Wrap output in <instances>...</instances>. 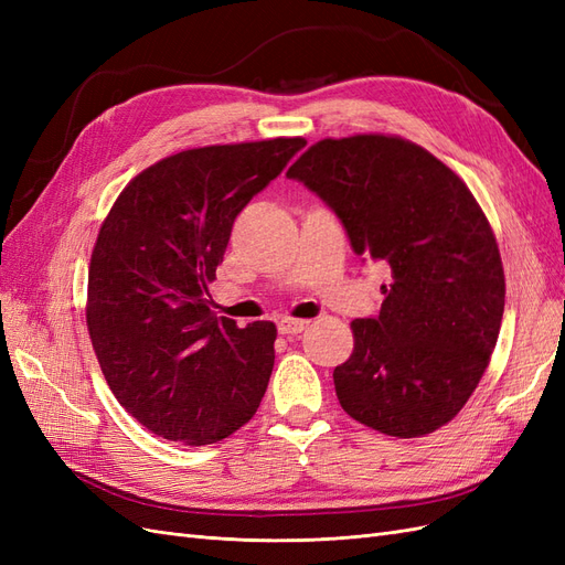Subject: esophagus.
<instances>
[{"mask_svg": "<svg viewBox=\"0 0 565 565\" xmlns=\"http://www.w3.org/2000/svg\"><path fill=\"white\" fill-rule=\"evenodd\" d=\"M306 328H309V320H295V318H282V320H278V332H280V334H287V337L301 334Z\"/></svg>", "mask_w": 565, "mask_h": 565, "instance_id": "esophagus-1", "label": "esophagus"}]
</instances>
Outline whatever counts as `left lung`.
I'll use <instances>...</instances> for the list:
<instances>
[{"label": "left lung", "mask_w": 565, "mask_h": 565, "mask_svg": "<svg viewBox=\"0 0 565 565\" xmlns=\"http://www.w3.org/2000/svg\"><path fill=\"white\" fill-rule=\"evenodd\" d=\"M287 177L328 204L358 256L391 270L380 316L351 322L353 353L332 374L344 413L398 438L440 429L481 382L504 313L483 210L452 169L398 136L318 141Z\"/></svg>", "instance_id": "1"}]
</instances>
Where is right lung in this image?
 I'll return each mask as SVG.
<instances>
[{
	"mask_svg": "<svg viewBox=\"0 0 565 565\" xmlns=\"http://www.w3.org/2000/svg\"><path fill=\"white\" fill-rule=\"evenodd\" d=\"M303 146L270 139L177 152L136 177L100 226L89 337L115 398L156 436L210 446L259 407L276 324L216 318L207 282L235 216Z\"/></svg>",
	"mask_w": 565,
	"mask_h": 565,
	"instance_id": "right-lung-1",
	"label": "right lung"
}]
</instances>
